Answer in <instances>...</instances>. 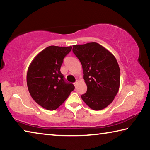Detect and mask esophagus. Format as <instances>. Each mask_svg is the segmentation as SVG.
I'll return each mask as SVG.
<instances>
[{"label": "esophagus", "instance_id": "34e87169", "mask_svg": "<svg viewBox=\"0 0 150 150\" xmlns=\"http://www.w3.org/2000/svg\"><path fill=\"white\" fill-rule=\"evenodd\" d=\"M77 83H78V81H76V82L75 83H73V85H74V86H75H75L76 85H77Z\"/></svg>", "mask_w": 150, "mask_h": 150}]
</instances>
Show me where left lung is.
I'll return each instance as SVG.
<instances>
[{
    "instance_id": "obj_1",
    "label": "left lung",
    "mask_w": 150,
    "mask_h": 150,
    "mask_svg": "<svg viewBox=\"0 0 150 150\" xmlns=\"http://www.w3.org/2000/svg\"><path fill=\"white\" fill-rule=\"evenodd\" d=\"M73 52L81 63L87 86L81 98L94 110L107 107L120 87V71L115 57L96 42L73 45Z\"/></svg>"
}]
</instances>
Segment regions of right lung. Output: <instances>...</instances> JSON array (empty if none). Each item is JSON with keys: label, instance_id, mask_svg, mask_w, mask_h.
I'll use <instances>...</instances> for the list:
<instances>
[{"label": "right lung", "instance_id": "add662e5", "mask_svg": "<svg viewBox=\"0 0 150 150\" xmlns=\"http://www.w3.org/2000/svg\"><path fill=\"white\" fill-rule=\"evenodd\" d=\"M71 46H48L30 63L27 72V86L32 98L48 110H54L67 99L75 87L66 83L60 71L63 58Z\"/></svg>", "mask_w": 150, "mask_h": 150}]
</instances>
